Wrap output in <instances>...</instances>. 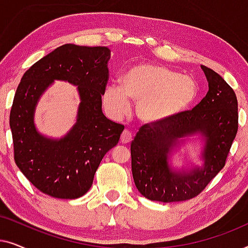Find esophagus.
<instances>
[{"instance_id": "1", "label": "esophagus", "mask_w": 248, "mask_h": 248, "mask_svg": "<svg viewBox=\"0 0 248 248\" xmlns=\"http://www.w3.org/2000/svg\"><path fill=\"white\" fill-rule=\"evenodd\" d=\"M132 141V134L127 130H125L121 135V142L123 144H127Z\"/></svg>"}]
</instances>
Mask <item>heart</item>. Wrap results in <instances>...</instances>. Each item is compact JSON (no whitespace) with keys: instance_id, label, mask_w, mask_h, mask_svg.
I'll use <instances>...</instances> for the list:
<instances>
[{"instance_id":"1","label":"heart","mask_w":248,"mask_h":248,"mask_svg":"<svg viewBox=\"0 0 248 248\" xmlns=\"http://www.w3.org/2000/svg\"><path fill=\"white\" fill-rule=\"evenodd\" d=\"M196 96V84L189 77L165 66L139 64L131 67L121 80V86H109L104 93V105L116 116L130 108L128 101L138 104L141 121L155 123L168 120L187 108Z\"/></svg>"}]
</instances>
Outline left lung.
Listing matches in <instances>:
<instances>
[{
	"instance_id": "1",
	"label": "left lung",
	"mask_w": 248,
	"mask_h": 248,
	"mask_svg": "<svg viewBox=\"0 0 248 248\" xmlns=\"http://www.w3.org/2000/svg\"><path fill=\"white\" fill-rule=\"evenodd\" d=\"M209 91L193 108L142 125L131 143L132 174L138 191L159 202H181L198 196L225 167L238 131V104L232 88L202 65ZM201 133L206 138L203 167L186 173L169 167L168 155L181 137Z\"/></svg>"
}]
</instances>
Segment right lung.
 I'll use <instances>...</instances> for the list:
<instances>
[{
	"label": "right lung",
	"mask_w": 248,
	"mask_h": 248,
	"mask_svg": "<svg viewBox=\"0 0 248 248\" xmlns=\"http://www.w3.org/2000/svg\"><path fill=\"white\" fill-rule=\"evenodd\" d=\"M109 48L65 44L23 74L10 111L15 161L40 192L78 199L89 191L104 155L118 143L124 126L101 111L109 78ZM54 79L76 84L81 103L74 128L61 140L40 136L33 124L36 101Z\"/></svg>",
	"instance_id": "add662e5"
}]
</instances>
